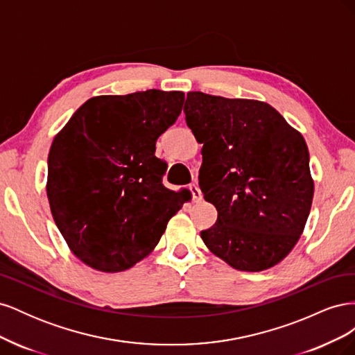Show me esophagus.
Masks as SVG:
<instances>
[{
  "mask_svg": "<svg viewBox=\"0 0 355 355\" xmlns=\"http://www.w3.org/2000/svg\"><path fill=\"white\" fill-rule=\"evenodd\" d=\"M189 191H191V194H192V200H194V201H200L201 200V191H200V188L196 184L189 185Z\"/></svg>",
  "mask_w": 355,
  "mask_h": 355,
  "instance_id": "1",
  "label": "esophagus"
}]
</instances>
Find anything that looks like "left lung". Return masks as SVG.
I'll return each instance as SVG.
<instances>
[{"instance_id": "obj_1", "label": "left lung", "mask_w": 355, "mask_h": 355, "mask_svg": "<svg viewBox=\"0 0 355 355\" xmlns=\"http://www.w3.org/2000/svg\"><path fill=\"white\" fill-rule=\"evenodd\" d=\"M185 120L202 144L198 185L218 210L201 231L239 271H263L290 253L314 196L305 139L271 105L189 92Z\"/></svg>"}]
</instances>
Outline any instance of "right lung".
Listing matches in <instances>:
<instances>
[{"mask_svg":"<svg viewBox=\"0 0 355 355\" xmlns=\"http://www.w3.org/2000/svg\"><path fill=\"white\" fill-rule=\"evenodd\" d=\"M182 92L98 96L77 110L49 153L47 197L72 253L103 272L154 250L188 192L163 185L155 142L180 115Z\"/></svg>","mask_w":355,"mask_h":355,"instance_id":"right-lung-1","label":"right lung"}]
</instances>
